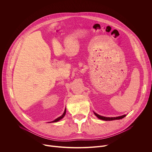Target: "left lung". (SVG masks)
I'll return each mask as SVG.
<instances>
[{"instance_id": "obj_1", "label": "left lung", "mask_w": 152, "mask_h": 152, "mask_svg": "<svg viewBox=\"0 0 152 152\" xmlns=\"http://www.w3.org/2000/svg\"><path fill=\"white\" fill-rule=\"evenodd\" d=\"M94 114L98 118L102 120H104V121H112V120H120V119H122L123 118H124L126 116V115L125 114V115H123L116 117H106L101 116V115L96 114L94 112Z\"/></svg>"}]
</instances>
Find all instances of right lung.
<instances>
[{
	"mask_svg": "<svg viewBox=\"0 0 152 152\" xmlns=\"http://www.w3.org/2000/svg\"><path fill=\"white\" fill-rule=\"evenodd\" d=\"M66 109H65V111H64V112L63 114H62L61 116L59 117L58 118H56L55 120H53V121H51V122H50V123H54V122H57V121H59L60 120H61L62 118H64V117L65 116V115H66Z\"/></svg>",
	"mask_w": 152,
	"mask_h": 152,
	"instance_id": "obj_1",
	"label": "right lung"
}]
</instances>
